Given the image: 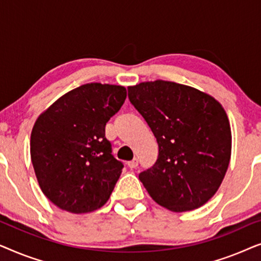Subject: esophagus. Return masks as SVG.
Returning a JSON list of instances; mask_svg holds the SVG:
<instances>
[{
	"label": "esophagus",
	"instance_id": "1",
	"mask_svg": "<svg viewBox=\"0 0 261 261\" xmlns=\"http://www.w3.org/2000/svg\"><path fill=\"white\" fill-rule=\"evenodd\" d=\"M127 165L129 169H135V167L139 165V160L137 158H134L133 160H130V162H128Z\"/></svg>",
	"mask_w": 261,
	"mask_h": 261
}]
</instances>
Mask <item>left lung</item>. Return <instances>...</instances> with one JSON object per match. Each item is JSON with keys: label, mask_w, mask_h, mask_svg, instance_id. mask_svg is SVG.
<instances>
[{"label": "left lung", "mask_w": 261, "mask_h": 261, "mask_svg": "<svg viewBox=\"0 0 261 261\" xmlns=\"http://www.w3.org/2000/svg\"><path fill=\"white\" fill-rule=\"evenodd\" d=\"M159 146L158 159L139 179L159 205L174 213L205 204L222 183L231 152L229 121L208 94L174 82L128 88Z\"/></svg>", "instance_id": "8db88e82"}]
</instances>
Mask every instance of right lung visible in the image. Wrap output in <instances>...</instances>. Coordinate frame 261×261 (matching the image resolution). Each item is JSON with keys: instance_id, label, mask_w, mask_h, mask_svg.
I'll use <instances>...</instances> for the list:
<instances>
[{"instance_id": "add662e5", "label": "right lung", "mask_w": 261, "mask_h": 261, "mask_svg": "<svg viewBox=\"0 0 261 261\" xmlns=\"http://www.w3.org/2000/svg\"><path fill=\"white\" fill-rule=\"evenodd\" d=\"M121 85L89 83L63 95L35 121L31 158L42 192L58 208L84 214L105 205L122 172L106 124L126 99Z\"/></svg>"}]
</instances>
